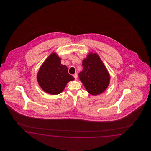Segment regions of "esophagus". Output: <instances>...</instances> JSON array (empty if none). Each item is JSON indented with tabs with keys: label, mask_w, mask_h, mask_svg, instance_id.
<instances>
[{
	"label": "esophagus",
	"mask_w": 151,
	"mask_h": 151,
	"mask_svg": "<svg viewBox=\"0 0 151 151\" xmlns=\"http://www.w3.org/2000/svg\"><path fill=\"white\" fill-rule=\"evenodd\" d=\"M73 77L75 78V80H78V75H77L76 73H75V74L73 75Z\"/></svg>",
	"instance_id": "1"
}]
</instances>
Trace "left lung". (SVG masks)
Instances as JSON below:
<instances>
[{
	"mask_svg": "<svg viewBox=\"0 0 151 151\" xmlns=\"http://www.w3.org/2000/svg\"><path fill=\"white\" fill-rule=\"evenodd\" d=\"M82 65L83 70L78 77L87 92L97 95L105 91L110 83V74L99 56L90 53L83 60Z\"/></svg>",
	"mask_w": 151,
	"mask_h": 151,
	"instance_id": "left-lung-1",
	"label": "left lung"
}]
</instances>
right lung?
Returning a JSON list of instances; mask_svg holds the SVG:
<instances>
[{"label":"right lung","instance_id":"obj_1","mask_svg":"<svg viewBox=\"0 0 151 151\" xmlns=\"http://www.w3.org/2000/svg\"><path fill=\"white\" fill-rule=\"evenodd\" d=\"M74 79L68 73L66 66L61 64V59L55 52L48 56L37 75L39 86L44 91L51 95L60 93L68 82Z\"/></svg>","mask_w":151,"mask_h":151}]
</instances>
